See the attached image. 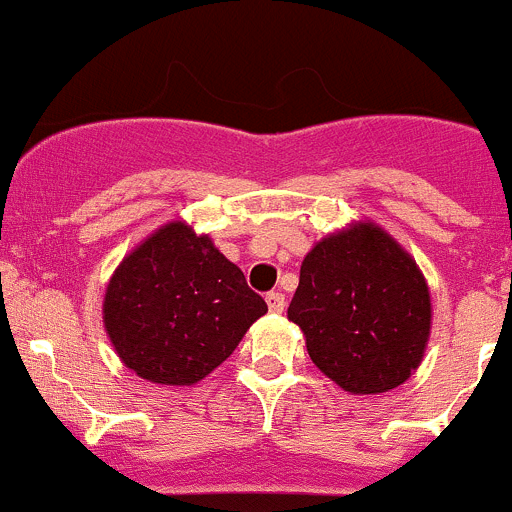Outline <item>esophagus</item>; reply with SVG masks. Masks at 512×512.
Here are the masks:
<instances>
[{"mask_svg":"<svg viewBox=\"0 0 512 512\" xmlns=\"http://www.w3.org/2000/svg\"><path fill=\"white\" fill-rule=\"evenodd\" d=\"M267 307H270V312L280 314L285 312V294L282 292H267Z\"/></svg>","mask_w":512,"mask_h":512,"instance_id":"esophagus-1","label":"esophagus"}]
</instances>
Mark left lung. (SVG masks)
<instances>
[{
  "label": "left lung",
  "instance_id": "left-lung-1",
  "mask_svg": "<svg viewBox=\"0 0 512 512\" xmlns=\"http://www.w3.org/2000/svg\"><path fill=\"white\" fill-rule=\"evenodd\" d=\"M287 317L329 379L352 394H381L421 364L431 297L409 252L364 223L312 247Z\"/></svg>",
  "mask_w": 512,
  "mask_h": 512
}]
</instances>
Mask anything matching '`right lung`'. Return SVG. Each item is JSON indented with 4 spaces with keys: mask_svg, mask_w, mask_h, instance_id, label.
<instances>
[{
    "mask_svg": "<svg viewBox=\"0 0 512 512\" xmlns=\"http://www.w3.org/2000/svg\"><path fill=\"white\" fill-rule=\"evenodd\" d=\"M265 299L208 235L185 223L153 232L118 265L103 324L128 369L153 384L190 386L235 352Z\"/></svg>",
    "mask_w": 512,
    "mask_h": 512,
    "instance_id": "1",
    "label": "right lung"
}]
</instances>
